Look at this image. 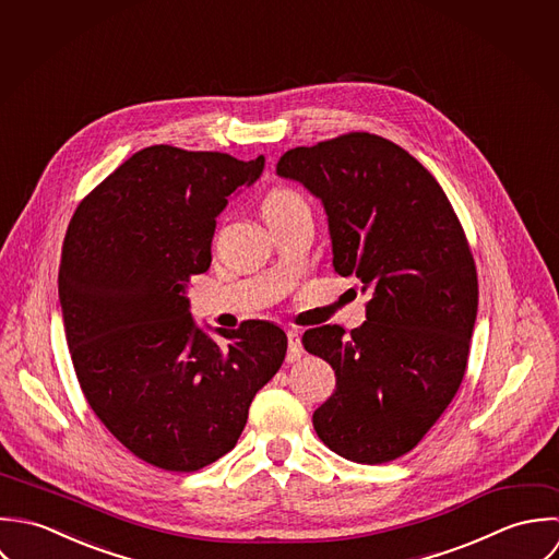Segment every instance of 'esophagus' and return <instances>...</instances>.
<instances>
[{
  "instance_id": "esophagus-1",
  "label": "esophagus",
  "mask_w": 559,
  "mask_h": 559,
  "mask_svg": "<svg viewBox=\"0 0 559 559\" xmlns=\"http://www.w3.org/2000/svg\"><path fill=\"white\" fill-rule=\"evenodd\" d=\"M302 356V341L298 331H289L287 333V360H298Z\"/></svg>"
}]
</instances>
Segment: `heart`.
Here are the masks:
<instances>
[{"instance_id":"b5f03b06","label":"heart","mask_w":559,"mask_h":559,"mask_svg":"<svg viewBox=\"0 0 559 559\" xmlns=\"http://www.w3.org/2000/svg\"><path fill=\"white\" fill-rule=\"evenodd\" d=\"M302 205H305V203H302V199H300L296 192L285 190V188H276V190H272V192L265 197L261 210H263V216H265V214L285 212V210L302 207Z\"/></svg>"}]
</instances>
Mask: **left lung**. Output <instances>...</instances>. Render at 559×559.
<instances>
[{
	"instance_id": "left-lung-1",
	"label": "left lung",
	"mask_w": 559,
	"mask_h": 559,
	"mask_svg": "<svg viewBox=\"0 0 559 559\" xmlns=\"http://www.w3.org/2000/svg\"><path fill=\"white\" fill-rule=\"evenodd\" d=\"M276 175L320 199L336 274L369 294L349 335L320 326L302 336L336 376L313 428L352 462L395 460L439 421L466 369L477 272L464 230L437 179L373 133L292 148Z\"/></svg>"
}]
</instances>
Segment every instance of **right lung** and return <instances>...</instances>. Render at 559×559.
I'll use <instances>...</instances> for the list:
<instances>
[{
    "mask_svg": "<svg viewBox=\"0 0 559 559\" xmlns=\"http://www.w3.org/2000/svg\"><path fill=\"white\" fill-rule=\"evenodd\" d=\"M265 157L155 144L99 183L69 224L58 274L80 386L114 437L166 471L230 451L287 335L250 320L216 340L190 313L188 283L212 263L216 218Z\"/></svg>",
    "mask_w": 559,
    "mask_h": 559,
    "instance_id": "obj_1",
    "label": "right lung"
}]
</instances>
